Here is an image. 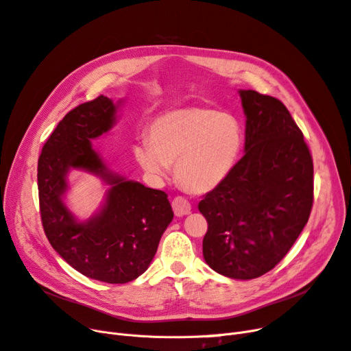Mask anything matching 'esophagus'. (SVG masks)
Here are the masks:
<instances>
[{"mask_svg": "<svg viewBox=\"0 0 351 351\" xmlns=\"http://www.w3.org/2000/svg\"><path fill=\"white\" fill-rule=\"evenodd\" d=\"M171 206H173V210H174V215L178 216V217H183V216H186L191 212L190 202L184 197H181V195H178V197H176L171 202Z\"/></svg>", "mask_w": 351, "mask_h": 351, "instance_id": "obj_1", "label": "esophagus"}]
</instances>
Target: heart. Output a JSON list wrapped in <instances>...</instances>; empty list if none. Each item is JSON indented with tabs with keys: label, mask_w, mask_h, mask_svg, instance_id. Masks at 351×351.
I'll return each mask as SVG.
<instances>
[{
	"label": "heart",
	"mask_w": 351,
	"mask_h": 351,
	"mask_svg": "<svg viewBox=\"0 0 351 351\" xmlns=\"http://www.w3.org/2000/svg\"><path fill=\"white\" fill-rule=\"evenodd\" d=\"M242 123L212 108L184 106L167 110L148 128V143L134 147L136 162L151 177H176L190 193H207L226 180L243 149Z\"/></svg>",
	"instance_id": "heart-1"
}]
</instances>
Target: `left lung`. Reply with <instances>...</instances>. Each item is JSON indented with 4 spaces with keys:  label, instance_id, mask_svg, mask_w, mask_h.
Returning <instances> with one entry per match:
<instances>
[{
    "label": "left lung",
    "instance_id": "1",
    "mask_svg": "<svg viewBox=\"0 0 351 351\" xmlns=\"http://www.w3.org/2000/svg\"><path fill=\"white\" fill-rule=\"evenodd\" d=\"M245 156L199 203L207 220L206 263L224 276L254 279L282 261L310 217L314 167L304 135L276 97L239 90Z\"/></svg>",
    "mask_w": 351,
    "mask_h": 351
}]
</instances>
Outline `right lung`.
Masks as SVG:
<instances>
[{
	"instance_id": "right-lung-1",
	"label": "right lung",
	"mask_w": 351,
	"mask_h": 351,
	"mask_svg": "<svg viewBox=\"0 0 351 351\" xmlns=\"http://www.w3.org/2000/svg\"><path fill=\"white\" fill-rule=\"evenodd\" d=\"M117 109L101 95L66 114L41 149L37 181L41 223L53 249L82 275L127 284L148 269L174 213L164 191L112 173L92 148V139L115 125ZM72 167L110 186L100 212L85 222L62 200Z\"/></svg>"
}]
</instances>
